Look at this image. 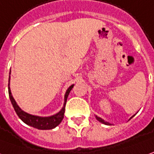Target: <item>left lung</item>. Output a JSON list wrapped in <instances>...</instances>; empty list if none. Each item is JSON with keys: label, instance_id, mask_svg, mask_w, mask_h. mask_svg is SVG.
<instances>
[{"label": "left lung", "instance_id": "obj_1", "mask_svg": "<svg viewBox=\"0 0 154 154\" xmlns=\"http://www.w3.org/2000/svg\"><path fill=\"white\" fill-rule=\"evenodd\" d=\"M134 116H135V115H134ZM133 116H132V117H133ZM95 117H96V119H97V120H98L99 121H100L101 123H103V124H105V125H110L109 123H108V122H106V121H104L103 119H101L100 117H98L97 116H96ZM132 117H131V118H132Z\"/></svg>", "mask_w": 154, "mask_h": 154}]
</instances>
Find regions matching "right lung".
<instances>
[{"label":"right lung","mask_w":154,"mask_h":154,"mask_svg":"<svg viewBox=\"0 0 154 154\" xmlns=\"http://www.w3.org/2000/svg\"><path fill=\"white\" fill-rule=\"evenodd\" d=\"M11 72V71H10ZM10 77H9V81H8V93H9V98L11 100V104L15 109L17 115L18 116L20 119L24 122L25 124L30 125V126H33L34 128L38 130H51L54 129L55 127H56L57 125H59L60 123L61 122V121L63 120L64 118V113H65V105L66 103V99L68 97L69 94L71 90L72 89L73 84L72 86H70L68 88V89L66 92V94H65V103H64V106L62 109L60 110L59 112L56 113L54 116H47V117H41V116H33V115H30L28 113L24 112L23 110H22L20 107L17 105V103H16L15 99H13L12 95H11V89H10Z\"/></svg>","instance_id":"right-lung-1"}]
</instances>
